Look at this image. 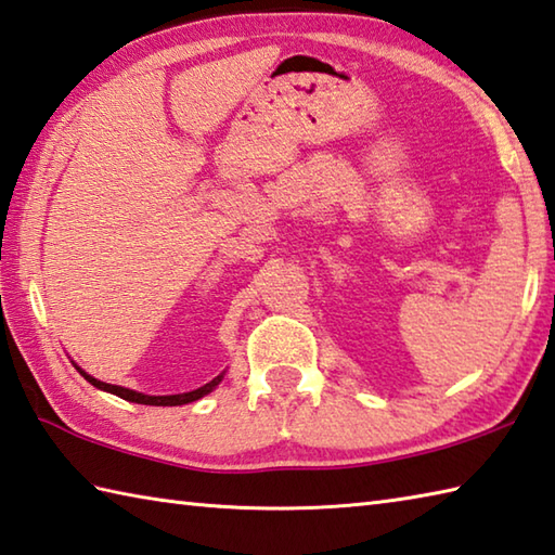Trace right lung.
I'll use <instances>...</instances> for the list:
<instances>
[{
  "instance_id": "1",
  "label": "right lung",
  "mask_w": 555,
  "mask_h": 555,
  "mask_svg": "<svg viewBox=\"0 0 555 555\" xmlns=\"http://www.w3.org/2000/svg\"><path fill=\"white\" fill-rule=\"evenodd\" d=\"M76 371H79L83 375V379H89V383L98 389H103V392H111L119 399L125 401H134V404H146V406H182V404H190V401H197L202 397H206L209 392H214L216 387H219V383L223 379L225 371L221 375H216L211 383H206L204 387H197L192 389V392H182V395H163V397H156V395H144V392H137V389H129V387H119V385H107V383H101V379H95L93 375H89L86 371H81L79 365L74 363Z\"/></svg>"
}]
</instances>
